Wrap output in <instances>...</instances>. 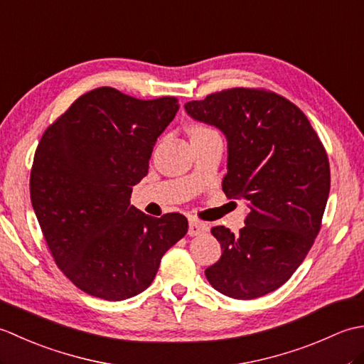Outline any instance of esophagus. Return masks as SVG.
<instances>
[{"instance_id": "1", "label": "esophagus", "mask_w": 364, "mask_h": 364, "mask_svg": "<svg viewBox=\"0 0 364 364\" xmlns=\"http://www.w3.org/2000/svg\"><path fill=\"white\" fill-rule=\"evenodd\" d=\"M206 231H208V225H206V223L200 222V220H196V219L189 220V228H188V235H189V236L202 235V233H206Z\"/></svg>"}]
</instances>
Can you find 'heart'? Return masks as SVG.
Listing matches in <instances>:
<instances>
[{"instance_id": "b5f03b06", "label": "heart", "mask_w": 364, "mask_h": 364, "mask_svg": "<svg viewBox=\"0 0 364 364\" xmlns=\"http://www.w3.org/2000/svg\"><path fill=\"white\" fill-rule=\"evenodd\" d=\"M211 133H218L214 128L203 125V123H197L191 128V136H205V134H211Z\"/></svg>"}]
</instances>
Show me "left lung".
I'll return each instance as SVG.
<instances>
[{
  "label": "left lung",
  "mask_w": 364,
  "mask_h": 364,
  "mask_svg": "<svg viewBox=\"0 0 364 364\" xmlns=\"http://www.w3.org/2000/svg\"><path fill=\"white\" fill-rule=\"evenodd\" d=\"M184 107L227 136L222 189L250 202L239 233L211 228L223 252L205 275L228 297L266 296L289 280L319 233L330 192L327 151L306 115L275 92L233 87Z\"/></svg>",
  "instance_id": "8db88e82"
}]
</instances>
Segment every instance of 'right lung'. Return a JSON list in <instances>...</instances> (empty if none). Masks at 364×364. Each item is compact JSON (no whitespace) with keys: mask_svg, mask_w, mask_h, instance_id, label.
I'll return each instance as SVG.
<instances>
[{"mask_svg":"<svg viewBox=\"0 0 364 364\" xmlns=\"http://www.w3.org/2000/svg\"><path fill=\"white\" fill-rule=\"evenodd\" d=\"M178 98L139 100L98 87L75 100L45 129L31 168V203L51 257L76 288L111 301L151 284L188 219L151 218L129 205L149 173L159 134Z\"/></svg>","mask_w":364,"mask_h":364,"instance_id":"right-lung-1","label":"right lung"}]
</instances>
